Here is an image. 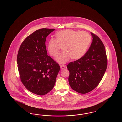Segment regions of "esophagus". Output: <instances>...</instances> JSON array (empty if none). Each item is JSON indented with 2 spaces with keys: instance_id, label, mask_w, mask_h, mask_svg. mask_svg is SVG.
<instances>
[{
  "instance_id": "34e87169",
  "label": "esophagus",
  "mask_w": 122,
  "mask_h": 122,
  "mask_svg": "<svg viewBox=\"0 0 122 122\" xmlns=\"http://www.w3.org/2000/svg\"><path fill=\"white\" fill-rule=\"evenodd\" d=\"M60 66L61 70H64L65 68V66L64 65H60Z\"/></svg>"
}]
</instances>
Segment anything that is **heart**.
Returning <instances> with one entry per match:
<instances>
[{"label":"heart","instance_id":"1","mask_svg":"<svg viewBox=\"0 0 122 122\" xmlns=\"http://www.w3.org/2000/svg\"><path fill=\"white\" fill-rule=\"evenodd\" d=\"M56 41L51 39L48 44L47 49L50 55L56 57L62 48L64 52L56 58L60 64H64L69 60H76L84 55L90 43L92 38L85 31L79 32L67 29L58 31L56 35Z\"/></svg>","mask_w":122,"mask_h":122}]
</instances>
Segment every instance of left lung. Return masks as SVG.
Masks as SVG:
<instances>
[{"instance_id":"1","label":"left lung","mask_w":122,"mask_h":122,"mask_svg":"<svg viewBox=\"0 0 122 122\" xmlns=\"http://www.w3.org/2000/svg\"><path fill=\"white\" fill-rule=\"evenodd\" d=\"M93 41L87 52L81 58L70 62L67 67L70 72L69 82L78 93H88L97 86L107 65L104 45L98 36L91 32Z\"/></svg>"}]
</instances>
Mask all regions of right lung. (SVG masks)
I'll list each match as a JSON object with an SVG mask.
<instances>
[{
    "instance_id": "1",
    "label": "right lung",
    "mask_w": 122,
    "mask_h": 122,
    "mask_svg": "<svg viewBox=\"0 0 122 122\" xmlns=\"http://www.w3.org/2000/svg\"><path fill=\"white\" fill-rule=\"evenodd\" d=\"M54 29L42 28L28 36L18 52V69L24 86L35 94L42 96L54 87L60 66L47 55L46 37Z\"/></svg>"
}]
</instances>
